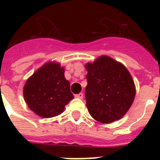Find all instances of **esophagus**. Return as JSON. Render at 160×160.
<instances>
[{
    "label": "esophagus",
    "instance_id": "obj_1",
    "mask_svg": "<svg viewBox=\"0 0 160 160\" xmlns=\"http://www.w3.org/2000/svg\"><path fill=\"white\" fill-rule=\"evenodd\" d=\"M84 95H83V93H80V94H77V95H75V98H78V99H82Z\"/></svg>",
    "mask_w": 160,
    "mask_h": 160
}]
</instances>
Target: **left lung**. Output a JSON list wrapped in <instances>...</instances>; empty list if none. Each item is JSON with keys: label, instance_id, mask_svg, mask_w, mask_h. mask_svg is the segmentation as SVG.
<instances>
[{"label": "left lung", "instance_id": "left-lung-1", "mask_svg": "<svg viewBox=\"0 0 160 160\" xmlns=\"http://www.w3.org/2000/svg\"><path fill=\"white\" fill-rule=\"evenodd\" d=\"M85 69V100L90 115L103 124L121 119L134 102L136 93L129 70L108 55L86 63Z\"/></svg>", "mask_w": 160, "mask_h": 160}]
</instances>
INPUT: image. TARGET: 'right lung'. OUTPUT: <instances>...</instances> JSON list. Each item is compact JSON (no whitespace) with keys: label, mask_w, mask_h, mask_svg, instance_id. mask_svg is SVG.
<instances>
[{"label":"right lung","mask_w":160,"mask_h":160,"mask_svg":"<svg viewBox=\"0 0 160 160\" xmlns=\"http://www.w3.org/2000/svg\"><path fill=\"white\" fill-rule=\"evenodd\" d=\"M23 95L29 108L42 118L60 114L74 98L65 77V68L55 61L45 63L27 79Z\"/></svg>","instance_id":"obj_1"}]
</instances>
